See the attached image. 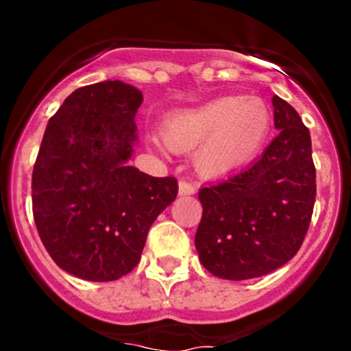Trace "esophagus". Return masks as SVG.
Returning a JSON list of instances; mask_svg holds the SVG:
<instances>
[{
    "label": "esophagus",
    "instance_id": "1",
    "mask_svg": "<svg viewBox=\"0 0 351 351\" xmlns=\"http://www.w3.org/2000/svg\"><path fill=\"white\" fill-rule=\"evenodd\" d=\"M178 193L180 195H193V193H195V185H192L190 182L182 180L178 185Z\"/></svg>",
    "mask_w": 351,
    "mask_h": 351
}]
</instances>
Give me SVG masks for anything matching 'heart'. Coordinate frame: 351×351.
Wrapping results in <instances>:
<instances>
[{
    "label": "heart",
    "mask_w": 351,
    "mask_h": 351,
    "mask_svg": "<svg viewBox=\"0 0 351 351\" xmlns=\"http://www.w3.org/2000/svg\"><path fill=\"white\" fill-rule=\"evenodd\" d=\"M270 125V108L263 100L229 95L173 112L162 123L161 137L175 153H189L197 147L193 161L198 173L221 178L253 161ZM153 143L161 146L156 137Z\"/></svg>",
    "instance_id": "b5f03b06"
}]
</instances>
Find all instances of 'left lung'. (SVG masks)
<instances>
[{
  "mask_svg": "<svg viewBox=\"0 0 351 351\" xmlns=\"http://www.w3.org/2000/svg\"><path fill=\"white\" fill-rule=\"evenodd\" d=\"M277 137L243 171L202 186L204 212L195 234L200 263L226 280L277 270L302 246L316 200L309 129L275 95Z\"/></svg>",
  "mask_w": 351,
  "mask_h": 351,
  "instance_id": "obj_1",
  "label": "left lung"
}]
</instances>
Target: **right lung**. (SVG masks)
Returning <instances> with one entry per match:
<instances>
[{
  "mask_svg": "<svg viewBox=\"0 0 351 351\" xmlns=\"http://www.w3.org/2000/svg\"><path fill=\"white\" fill-rule=\"evenodd\" d=\"M143 93L123 81L77 88L45 129L32 175L38 236L58 267L90 282L134 270L147 232L178 193L173 176L127 165Z\"/></svg>",
  "mask_w": 351,
  "mask_h": 351,
  "instance_id": "right-lung-1",
  "label": "right lung"
}]
</instances>
